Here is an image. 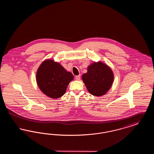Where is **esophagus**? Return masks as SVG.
I'll return each mask as SVG.
<instances>
[{
	"label": "esophagus",
	"mask_w": 154,
	"mask_h": 154,
	"mask_svg": "<svg viewBox=\"0 0 154 154\" xmlns=\"http://www.w3.org/2000/svg\"><path fill=\"white\" fill-rule=\"evenodd\" d=\"M75 79H76L77 80H80V75H76V76H75Z\"/></svg>",
	"instance_id": "obj_1"
}]
</instances>
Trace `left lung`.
Listing matches in <instances>:
<instances>
[{"label": "left lung", "instance_id": "obj_1", "mask_svg": "<svg viewBox=\"0 0 154 154\" xmlns=\"http://www.w3.org/2000/svg\"><path fill=\"white\" fill-rule=\"evenodd\" d=\"M88 92L92 95H104L111 88L114 74L109 66L102 62H94L88 66L87 73L82 76Z\"/></svg>", "mask_w": 154, "mask_h": 154}]
</instances>
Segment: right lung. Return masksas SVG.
<instances>
[{"label":"right lung","instance_id":"obj_1","mask_svg":"<svg viewBox=\"0 0 154 154\" xmlns=\"http://www.w3.org/2000/svg\"><path fill=\"white\" fill-rule=\"evenodd\" d=\"M73 79L72 73L51 59L43 61L37 71L38 87L45 95L52 99L63 95L69 82Z\"/></svg>","mask_w":154,"mask_h":154}]
</instances>
